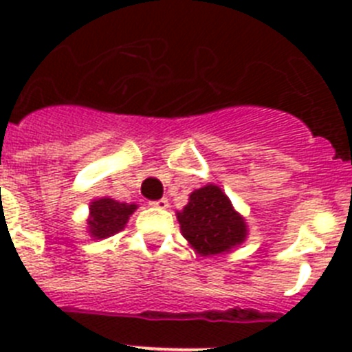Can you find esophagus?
<instances>
[{"mask_svg":"<svg viewBox=\"0 0 352 352\" xmlns=\"http://www.w3.org/2000/svg\"><path fill=\"white\" fill-rule=\"evenodd\" d=\"M151 206L158 208V210H167V208H169V199L167 197L158 199V201H153V203H151Z\"/></svg>","mask_w":352,"mask_h":352,"instance_id":"obj_1","label":"esophagus"}]
</instances>
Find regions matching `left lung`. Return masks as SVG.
Returning a JSON list of instances; mask_svg holds the SVG:
<instances>
[{"label":"left lung","instance_id":"8db88e82","mask_svg":"<svg viewBox=\"0 0 352 352\" xmlns=\"http://www.w3.org/2000/svg\"><path fill=\"white\" fill-rule=\"evenodd\" d=\"M183 238L199 256L231 252L247 239V222L217 185L194 190L178 213Z\"/></svg>","mask_w":352,"mask_h":352}]
</instances>
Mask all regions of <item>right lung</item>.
Segmentation results:
<instances>
[{
	"label": "right lung",
	"mask_w": 352,
	"mask_h": 352,
	"mask_svg": "<svg viewBox=\"0 0 352 352\" xmlns=\"http://www.w3.org/2000/svg\"><path fill=\"white\" fill-rule=\"evenodd\" d=\"M135 210H138V204L120 203L111 197L95 199L89 204V236L95 239H104L116 234L126 226L130 214Z\"/></svg>",
	"instance_id": "obj_1"
}]
</instances>
